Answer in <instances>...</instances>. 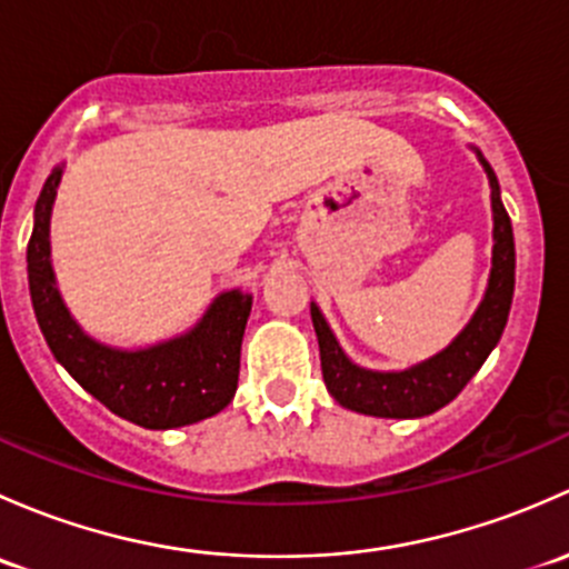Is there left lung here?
Here are the masks:
<instances>
[{"label":"left lung","mask_w":569,"mask_h":569,"mask_svg":"<svg viewBox=\"0 0 569 569\" xmlns=\"http://www.w3.org/2000/svg\"><path fill=\"white\" fill-rule=\"evenodd\" d=\"M477 153L490 183V208H493V266L488 287L466 328L430 359L406 370H367L348 359L342 345L333 337L331 326L312 301V326L320 345V367H323L326 389L342 408L356 413L380 416V419H419L449 406L466 389L468 380L479 372L490 350L499 345L507 326L509 307L515 292V238L512 221L501 202V189L496 172L485 156Z\"/></svg>","instance_id":"8db88e82"}]
</instances>
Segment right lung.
Here are the masks:
<instances>
[{
    "label": "right lung",
    "instance_id": "1",
    "mask_svg": "<svg viewBox=\"0 0 569 569\" xmlns=\"http://www.w3.org/2000/svg\"><path fill=\"white\" fill-rule=\"evenodd\" d=\"M62 172L66 163L46 178L27 246L29 296L54 359L111 413L148 430H172L224 411L238 389L251 292H219L189 331L148 348L98 342L70 315L51 266V210Z\"/></svg>",
    "mask_w": 569,
    "mask_h": 569
}]
</instances>
